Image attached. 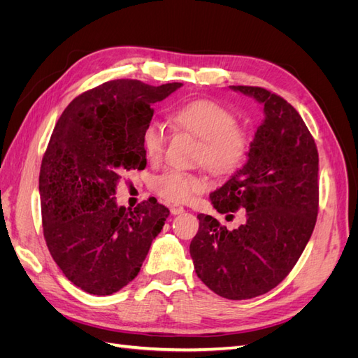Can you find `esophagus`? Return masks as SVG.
Here are the masks:
<instances>
[{
  "mask_svg": "<svg viewBox=\"0 0 358 358\" xmlns=\"http://www.w3.org/2000/svg\"><path fill=\"white\" fill-rule=\"evenodd\" d=\"M170 212H171V215H179V213H183V212H185V209H183L182 206L173 204V206H170Z\"/></svg>",
  "mask_w": 358,
  "mask_h": 358,
  "instance_id": "1",
  "label": "esophagus"
}]
</instances>
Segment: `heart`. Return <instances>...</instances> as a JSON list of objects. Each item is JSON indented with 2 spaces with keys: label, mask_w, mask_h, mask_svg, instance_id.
I'll return each mask as SVG.
<instances>
[{
  "label": "heart",
  "mask_w": 358,
  "mask_h": 358,
  "mask_svg": "<svg viewBox=\"0 0 358 358\" xmlns=\"http://www.w3.org/2000/svg\"><path fill=\"white\" fill-rule=\"evenodd\" d=\"M171 121L180 129L200 138L197 161L216 176L231 175L246 159L249 136L237 125V116L218 101L199 99L183 103L170 113ZM148 159L158 161L167 142L166 127L159 121H149L142 133ZM206 180L194 173L167 170L154 180V189L169 203H188L196 194L206 189Z\"/></svg>",
  "instance_id": "b5f03b06"
}]
</instances>
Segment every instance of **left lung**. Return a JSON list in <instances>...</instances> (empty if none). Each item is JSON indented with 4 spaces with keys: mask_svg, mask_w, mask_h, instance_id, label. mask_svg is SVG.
<instances>
[{
    "mask_svg": "<svg viewBox=\"0 0 358 358\" xmlns=\"http://www.w3.org/2000/svg\"><path fill=\"white\" fill-rule=\"evenodd\" d=\"M264 106L246 164L210 194L220 213L242 210L234 230L200 213L189 245L197 276L216 294L245 300L282 282L309 242L318 215V150L299 112L258 86H231Z\"/></svg>",
    "mask_w": 358,
    "mask_h": 358,
    "instance_id": "8db88e82",
    "label": "left lung"
}]
</instances>
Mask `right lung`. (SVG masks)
Here are the masks:
<instances>
[{
  "label": "right lung",
  "mask_w": 358,
  "mask_h": 358,
  "mask_svg": "<svg viewBox=\"0 0 358 358\" xmlns=\"http://www.w3.org/2000/svg\"><path fill=\"white\" fill-rule=\"evenodd\" d=\"M180 86L106 82L76 96L53 128L38 179L43 234L62 273L90 294L131 282L170 213L157 200L131 210L113 196L121 175L146 167L152 104Z\"/></svg>",
  "instance_id": "add662e5"
}]
</instances>
